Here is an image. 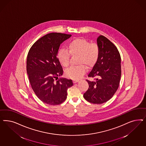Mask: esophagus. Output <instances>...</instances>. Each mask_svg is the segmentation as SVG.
Segmentation results:
<instances>
[{
	"mask_svg": "<svg viewBox=\"0 0 146 146\" xmlns=\"http://www.w3.org/2000/svg\"><path fill=\"white\" fill-rule=\"evenodd\" d=\"M79 82L78 80H73L74 83H77V82Z\"/></svg>",
	"mask_w": 146,
	"mask_h": 146,
	"instance_id": "obj_1",
	"label": "esophagus"
}]
</instances>
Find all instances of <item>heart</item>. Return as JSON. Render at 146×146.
Instances as JSON below:
<instances>
[{
	"mask_svg": "<svg viewBox=\"0 0 146 146\" xmlns=\"http://www.w3.org/2000/svg\"><path fill=\"white\" fill-rule=\"evenodd\" d=\"M70 55L72 56H78L77 62L80 66H72L67 69V77L78 79L86 72V68L84 66H92L97 61L99 56V48L96 43H90L84 38H76L68 44V50H59L57 57L62 65L68 68L70 64Z\"/></svg>",
	"mask_w": 146,
	"mask_h": 146,
	"instance_id": "heart-1",
	"label": "heart"
}]
</instances>
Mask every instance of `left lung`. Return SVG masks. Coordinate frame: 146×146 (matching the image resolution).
<instances>
[{
	"instance_id": "left-lung-1",
	"label": "left lung",
	"mask_w": 146,
	"mask_h": 146,
	"mask_svg": "<svg viewBox=\"0 0 146 146\" xmlns=\"http://www.w3.org/2000/svg\"><path fill=\"white\" fill-rule=\"evenodd\" d=\"M97 61L88 74L94 80H86L89 88L83 96L88 102L100 104L111 99L118 89L121 75V57L117 48L108 38L100 35Z\"/></svg>"
}]
</instances>
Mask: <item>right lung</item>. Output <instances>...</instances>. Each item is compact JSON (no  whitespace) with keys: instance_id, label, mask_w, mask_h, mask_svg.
<instances>
[{"instance_id":"1","label":"right lung","mask_w":146,"mask_h":146,"mask_svg":"<svg viewBox=\"0 0 146 146\" xmlns=\"http://www.w3.org/2000/svg\"><path fill=\"white\" fill-rule=\"evenodd\" d=\"M71 35L51 33L33 44L27 57V72L32 88L44 103L57 105L67 97V90L73 85L71 80L55 79L63 75V69L57 55L60 44Z\"/></svg>"}]
</instances>
